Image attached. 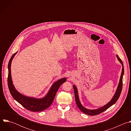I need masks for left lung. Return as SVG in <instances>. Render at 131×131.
<instances>
[{
    "mask_svg": "<svg viewBox=\"0 0 131 131\" xmlns=\"http://www.w3.org/2000/svg\"><path fill=\"white\" fill-rule=\"evenodd\" d=\"M116 57H117L118 61L120 62V63L121 64V65L122 66V72H121V74L119 82V84L118 85V88L117 89L115 94H114L113 97L112 98L111 101L109 103H108L107 104H106L105 105L102 106V107L96 109L91 110V109H88L85 108L82 105V104H81V103L80 102L79 95H78V90H77L76 86L75 85H73L74 93V97H75L76 104H77L78 107L79 108V109L82 112H83V113H84L86 115H90V116H95V115H99V114L102 113V112L107 110L108 108H109L112 105H113L114 104H115L116 103V102L117 101V100H118V99L120 95L122 89V80H123V74H124V66H123V62H122V60L120 59V58L119 57V56L118 55H116Z\"/></svg>",
    "mask_w": 131,
    "mask_h": 131,
    "instance_id": "8db88e82",
    "label": "left lung"
}]
</instances>
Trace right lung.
Instances as JSON below:
<instances>
[{
	"mask_svg": "<svg viewBox=\"0 0 131 131\" xmlns=\"http://www.w3.org/2000/svg\"><path fill=\"white\" fill-rule=\"evenodd\" d=\"M17 52L13 54L8 64V85L10 92L13 99L26 109L31 111H41L48 108L52 103L58 89L61 84L66 82V78H61L55 82L50 89L47 94L43 98L36 99L22 95L15 88L12 80L11 65L12 61Z\"/></svg>",
	"mask_w": 131,
	"mask_h": 131,
	"instance_id": "right-lung-1",
	"label": "right lung"
}]
</instances>
